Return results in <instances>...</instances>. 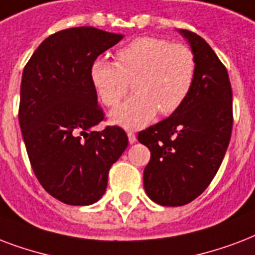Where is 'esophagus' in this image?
I'll return each mask as SVG.
<instances>
[{
	"label": "esophagus",
	"mask_w": 255,
	"mask_h": 255,
	"mask_svg": "<svg viewBox=\"0 0 255 255\" xmlns=\"http://www.w3.org/2000/svg\"><path fill=\"white\" fill-rule=\"evenodd\" d=\"M128 138H129L130 143H134V142L137 141V137H135V134L133 131H128Z\"/></svg>",
	"instance_id": "34e87169"
}]
</instances>
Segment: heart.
<instances>
[{
	"instance_id": "heart-1",
	"label": "heart",
	"mask_w": 255,
	"mask_h": 255,
	"mask_svg": "<svg viewBox=\"0 0 255 255\" xmlns=\"http://www.w3.org/2000/svg\"><path fill=\"white\" fill-rule=\"evenodd\" d=\"M117 64L97 60L90 78L100 101L114 108L133 81L135 96L112 113V121L124 128H139L157 112L170 116L182 106L195 78V56L183 43L158 37L133 39L116 53Z\"/></svg>"
}]
</instances>
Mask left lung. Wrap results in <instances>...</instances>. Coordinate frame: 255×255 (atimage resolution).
I'll return each mask as SVG.
<instances>
[{
  "mask_svg": "<svg viewBox=\"0 0 255 255\" xmlns=\"http://www.w3.org/2000/svg\"><path fill=\"white\" fill-rule=\"evenodd\" d=\"M179 33L195 56L189 96L166 120L138 133L150 150L143 186L151 201L182 206L205 191L220 169L233 129V92L228 70L202 37Z\"/></svg>",
  "mask_w": 255,
  "mask_h": 255,
  "instance_id": "obj_1",
  "label": "left lung"
}]
</instances>
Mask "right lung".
Listing matches in <instances>:
<instances>
[{
    "label": "right lung",
    "mask_w": 255,
    "mask_h": 255,
    "mask_svg": "<svg viewBox=\"0 0 255 255\" xmlns=\"http://www.w3.org/2000/svg\"><path fill=\"white\" fill-rule=\"evenodd\" d=\"M122 37L92 26L57 31L23 69L18 121L30 165L43 189L68 205L97 202L129 143L120 126L94 130L105 114L90 78L97 57Z\"/></svg>",
    "instance_id": "1"
}]
</instances>
